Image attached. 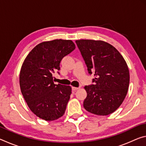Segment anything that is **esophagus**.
<instances>
[{"mask_svg": "<svg viewBox=\"0 0 146 146\" xmlns=\"http://www.w3.org/2000/svg\"><path fill=\"white\" fill-rule=\"evenodd\" d=\"M78 89H80V88H75V87H73V88H72V91H76V90H78Z\"/></svg>", "mask_w": 146, "mask_h": 146, "instance_id": "esophagus-1", "label": "esophagus"}]
</instances>
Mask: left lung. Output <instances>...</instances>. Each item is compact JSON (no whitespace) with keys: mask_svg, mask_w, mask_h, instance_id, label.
<instances>
[{"mask_svg":"<svg viewBox=\"0 0 146 146\" xmlns=\"http://www.w3.org/2000/svg\"><path fill=\"white\" fill-rule=\"evenodd\" d=\"M75 42L88 68L93 73L92 84L86 86L84 107L97 115H108L119 108L127 95L129 72L117 49L102 40H79Z\"/></svg>","mask_w":146,"mask_h":146,"instance_id":"obj_1","label":"left lung"}]
</instances>
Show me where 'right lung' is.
<instances>
[{
    "mask_svg": "<svg viewBox=\"0 0 146 146\" xmlns=\"http://www.w3.org/2000/svg\"><path fill=\"white\" fill-rule=\"evenodd\" d=\"M75 49L70 40L43 42L29 52L20 72V87L28 107L46 121L61 117L70 98V86L55 84L53 73L62 58Z\"/></svg>",
    "mask_w": 146,
    "mask_h": 146,
    "instance_id": "obj_1",
    "label": "right lung"
}]
</instances>
